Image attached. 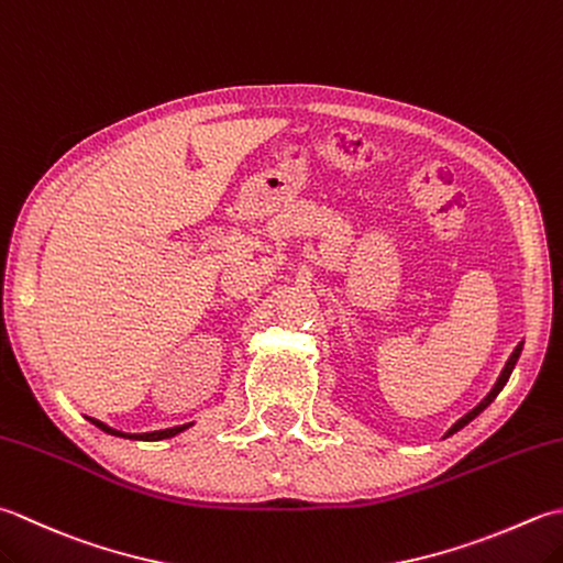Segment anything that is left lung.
<instances>
[{
    "label": "left lung",
    "mask_w": 563,
    "mask_h": 563,
    "mask_svg": "<svg viewBox=\"0 0 563 563\" xmlns=\"http://www.w3.org/2000/svg\"><path fill=\"white\" fill-rule=\"evenodd\" d=\"M520 354H522V341H520V344H517L515 346V351H512V354H510V358H508V363H505V368H503V373H500V378H498V383H495L493 385V390L486 395V398H483L476 407H473V410L471 412H466L464 417H461V420L454 424V427H451L449 429V432H446V437H451V434H456L459 432V429H464L471 420H476V417L483 412V410H486V407L495 400V398H498V393L505 388V383H508V378H510V373H512V368H515V363H517V358H520Z\"/></svg>",
    "instance_id": "8db88e82"
}]
</instances>
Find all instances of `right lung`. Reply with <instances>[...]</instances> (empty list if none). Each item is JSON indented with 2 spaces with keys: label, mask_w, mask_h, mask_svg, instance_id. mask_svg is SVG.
Here are the masks:
<instances>
[{
  "label": "right lung",
  "mask_w": 563,
  "mask_h": 563,
  "mask_svg": "<svg viewBox=\"0 0 563 563\" xmlns=\"http://www.w3.org/2000/svg\"><path fill=\"white\" fill-rule=\"evenodd\" d=\"M87 420H90L95 427H99L102 429V432H107V434H112V437H121V439H139V442H161V439H170V437H175V434H180V432H185L187 427H192V422H187V424H178V427H168V429H158V432H143V434H126V432H119V429H112L109 424H104V422H99V420H92V417H87Z\"/></svg>",
  "instance_id": "1"
}]
</instances>
